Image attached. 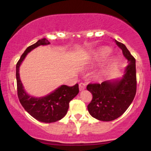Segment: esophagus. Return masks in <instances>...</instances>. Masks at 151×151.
<instances>
[{
	"instance_id": "esophagus-1",
	"label": "esophagus",
	"mask_w": 151,
	"mask_h": 151,
	"mask_svg": "<svg viewBox=\"0 0 151 151\" xmlns=\"http://www.w3.org/2000/svg\"><path fill=\"white\" fill-rule=\"evenodd\" d=\"M79 90H80V91H81V90H84L86 88V84H85V83L81 82L80 84H79Z\"/></svg>"
}]
</instances>
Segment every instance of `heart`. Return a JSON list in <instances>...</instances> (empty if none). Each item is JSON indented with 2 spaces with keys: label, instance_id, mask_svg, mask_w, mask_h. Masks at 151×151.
Returning <instances> with one entry per match:
<instances>
[{
  "label": "heart",
  "instance_id": "heart-1",
  "mask_svg": "<svg viewBox=\"0 0 151 151\" xmlns=\"http://www.w3.org/2000/svg\"><path fill=\"white\" fill-rule=\"evenodd\" d=\"M111 50L108 47H103L100 49L96 54V58L98 60H103L110 54Z\"/></svg>",
  "mask_w": 151,
  "mask_h": 151
}]
</instances>
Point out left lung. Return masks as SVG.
Segmentation results:
<instances>
[{"label": "left lung", "mask_w": 151, "mask_h": 151, "mask_svg": "<svg viewBox=\"0 0 151 151\" xmlns=\"http://www.w3.org/2000/svg\"><path fill=\"white\" fill-rule=\"evenodd\" d=\"M122 50L129 65L125 74L119 80H107L101 83H91L86 89L92 94V100L87 106L91 116L99 121H111L121 116L132 103L136 93V60L125 45L115 40Z\"/></svg>", "instance_id": "obj_1"}]
</instances>
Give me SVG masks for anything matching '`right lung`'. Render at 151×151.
Returning <instances> with one entry per match:
<instances>
[{"label": "right lung", "instance_id": "add662e5", "mask_svg": "<svg viewBox=\"0 0 151 151\" xmlns=\"http://www.w3.org/2000/svg\"><path fill=\"white\" fill-rule=\"evenodd\" d=\"M46 38L39 40L37 42L29 46L20 57L16 65V79L18 96L25 110L37 121L43 123H53L62 119L69 109V104L79 93V85L73 86L62 85L45 96L36 98L25 92L20 81L19 67L27 53L40 45H50Z\"/></svg>", "mask_w": 151, "mask_h": 151}]
</instances>
